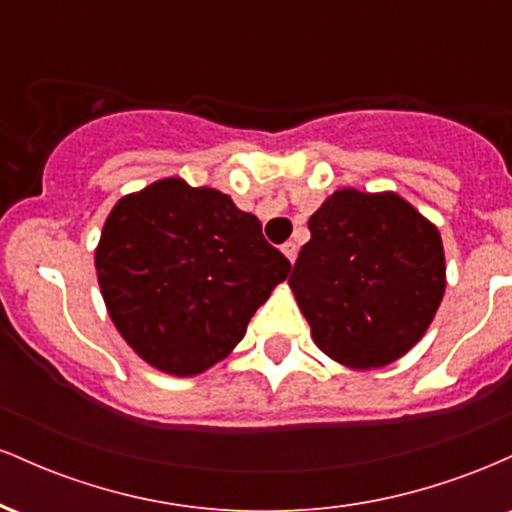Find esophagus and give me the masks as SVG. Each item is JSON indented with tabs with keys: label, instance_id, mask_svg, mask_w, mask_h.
Here are the masks:
<instances>
[{
	"label": "esophagus",
	"instance_id": "esophagus-1",
	"mask_svg": "<svg viewBox=\"0 0 512 512\" xmlns=\"http://www.w3.org/2000/svg\"><path fill=\"white\" fill-rule=\"evenodd\" d=\"M281 252H284V255L289 257V262L293 264V262H296V257H298V245L293 243V240H289V243L281 245Z\"/></svg>",
	"mask_w": 512,
	"mask_h": 512
}]
</instances>
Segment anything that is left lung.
<instances>
[{"label": "left lung", "instance_id": "left-lung-1", "mask_svg": "<svg viewBox=\"0 0 512 512\" xmlns=\"http://www.w3.org/2000/svg\"><path fill=\"white\" fill-rule=\"evenodd\" d=\"M289 284L315 344L351 368L397 361L445 291L438 228L395 192L339 190L308 221Z\"/></svg>", "mask_w": 512, "mask_h": 512}]
</instances>
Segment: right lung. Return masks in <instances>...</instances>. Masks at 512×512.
Instances as JSON below:
<instances>
[{
  "label": "right lung",
  "instance_id": "add662e5",
  "mask_svg": "<svg viewBox=\"0 0 512 512\" xmlns=\"http://www.w3.org/2000/svg\"><path fill=\"white\" fill-rule=\"evenodd\" d=\"M96 272L125 342L166 373L197 375L231 354L291 262L231 197L166 178L115 204Z\"/></svg>",
  "mask_w": 512,
  "mask_h": 512
}]
</instances>
